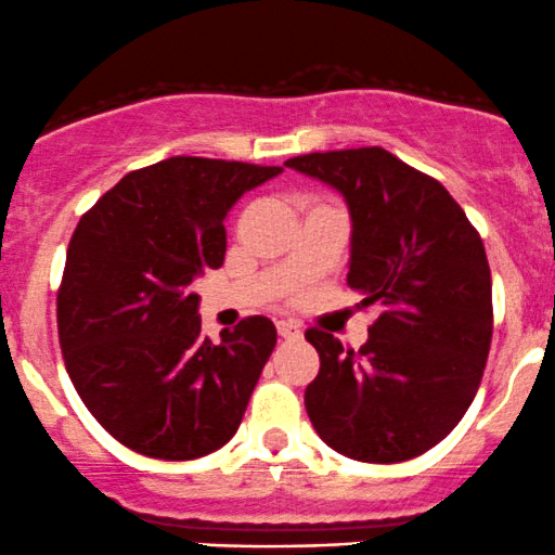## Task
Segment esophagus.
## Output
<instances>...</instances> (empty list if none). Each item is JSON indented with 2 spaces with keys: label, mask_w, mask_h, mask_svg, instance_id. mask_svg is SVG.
Wrapping results in <instances>:
<instances>
[{
  "label": "esophagus",
  "mask_w": 555,
  "mask_h": 555,
  "mask_svg": "<svg viewBox=\"0 0 555 555\" xmlns=\"http://www.w3.org/2000/svg\"><path fill=\"white\" fill-rule=\"evenodd\" d=\"M278 335H280V338H285V340H296V338H301V327H298L296 322H291V320H280L278 322Z\"/></svg>",
  "instance_id": "obj_1"
}]
</instances>
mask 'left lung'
<instances>
[{
  "instance_id": "obj_1",
  "label": "left lung",
  "mask_w": 555,
  "mask_h": 555,
  "mask_svg": "<svg viewBox=\"0 0 555 555\" xmlns=\"http://www.w3.org/2000/svg\"><path fill=\"white\" fill-rule=\"evenodd\" d=\"M346 196L348 285L377 304L353 351L309 327L320 375L307 414L333 451L366 464L420 456L462 422L488 364L493 283L482 238L443 185L379 146L285 162Z\"/></svg>"
}]
</instances>
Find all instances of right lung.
Wrapping results in <instances>:
<instances>
[{"label": "right lung", "mask_w": 555, "mask_h": 555, "mask_svg": "<svg viewBox=\"0 0 555 555\" xmlns=\"http://www.w3.org/2000/svg\"><path fill=\"white\" fill-rule=\"evenodd\" d=\"M283 167L170 157L128 172L80 217L57 291V333L80 401L115 440L165 462L238 429L278 344L267 317L202 335L196 278L222 267L228 209Z\"/></svg>", "instance_id": "1"}]
</instances>
